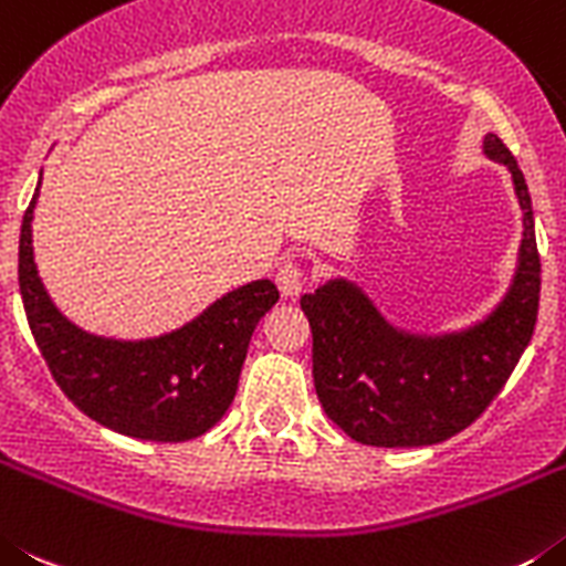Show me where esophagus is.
I'll list each match as a JSON object with an SVG mask.
<instances>
[{
    "instance_id": "obj_1",
    "label": "esophagus",
    "mask_w": 566,
    "mask_h": 566,
    "mask_svg": "<svg viewBox=\"0 0 566 566\" xmlns=\"http://www.w3.org/2000/svg\"><path fill=\"white\" fill-rule=\"evenodd\" d=\"M304 282H307V273H304L302 262L284 259V262L279 264L276 284H279V293H282L284 298H295V295L304 290Z\"/></svg>"
}]
</instances>
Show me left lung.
<instances>
[{"label": "left lung", "instance_id": "left-lung-1", "mask_svg": "<svg viewBox=\"0 0 566 566\" xmlns=\"http://www.w3.org/2000/svg\"><path fill=\"white\" fill-rule=\"evenodd\" d=\"M482 151L511 171L524 226L516 273L493 313L460 333L417 335L395 327L346 279L302 295L313 329L315 395L355 442L415 448L460 434L491 406L531 344L542 290L531 191L496 135H485Z\"/></svg>", "mask_w": 566, "mask_h": 566}]
</instances>
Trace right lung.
Returning a JSON list of instances; mask_svg holds the SVG:
<instances>
[{"mask_svg":"<svg viewBox=\"0 0 566 566\" xmlns=\"http://www.w3.org/2000/svg\"><path fill=\"white\" fill-rule=\"evenodd\" d=\"M42 186V180H39ZM33 200L19 237V290L30 333L61 391L95 422L135 440L182 442L222 420L262 315L279 302L271 279L242 284L180 329L118 340L75 327L44 290L33 259Z\"/></svg>","mask_w":566,"mask_h":566,"instance_id":"right-lung-1","label":"right lung"}]
</instances>
